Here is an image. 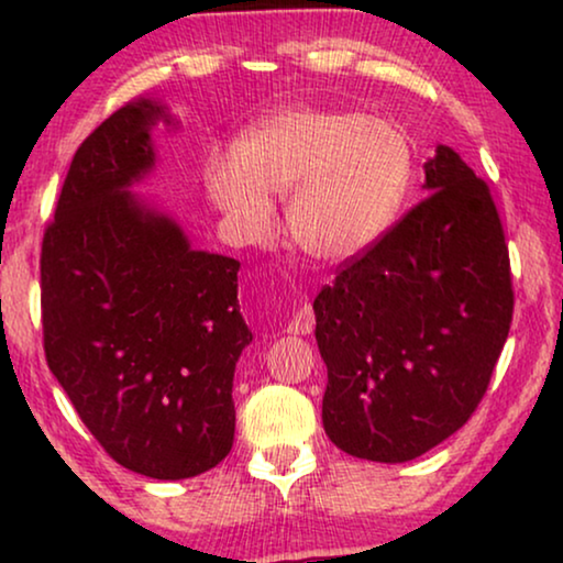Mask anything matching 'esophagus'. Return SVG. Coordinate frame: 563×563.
<instances>
[{
    "instance_id": "34e87169",
    "label": "esophagus",
    "mask_w": 563,
    "mask_h": 563,
    "mask_svg": "<svg viewBox=\"0 0 563 563\" xmlns=\"http://www.w3.org/2000/svg\"><path fill=\"white\" fill-rule=\"evenodd\" d=\"M314 330V312L310 305H299L295 318L287 322V333L291 335H310Z\"/></svg>"
}]
</instances>
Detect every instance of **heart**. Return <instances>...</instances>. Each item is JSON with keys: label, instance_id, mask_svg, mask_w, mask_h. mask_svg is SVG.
Wrapping results in <instances>:
<instances>
[{"label": "heart", "instance_id": "1", "mask_svg": "<svg viewBox=\"0 0 563 563\" xmlns=\"http://www.w3.org/2000/svg\"><path fill=\"white\" fill-rule=\"evenodd\" d=\"M412 176V148L382 118L295 107L258 122L238 156L207 164V187L249 235L272 228L268 195L287 199L291 241L307 256L349 261L395 222Z\"/></svg>", "mask_w": 563, "mask_h": 563}]
</instances>
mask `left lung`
Instances as JSON below:
<instances>
[{"mask_svg":"<svg viewBox=\"0 0 563 563\" xmlns=\"http://www.w3.org/2000/svg\"><path fill=\"white\" fill-rule=\"evenodd\" d=\"M426 189L312 305L325 433L382 464L422 456L472 418L512 322L510 253L487 181L438 145Z\"/></svg>","mask_w":563,"mask_h":563,"instance_id":"left-lung-1","label":"left lung"}]
</instances>
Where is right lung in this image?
<instances>
[{
    "label": "right lung",
    "instance_id": "obj_1",
    "mask_svg": "<svg viewBox=\"0 0 563 563\" xmlns=\"http://www.w3.org/2000/svg\"><path fill=\"white\" fill-rule=\"evenodd\" d=\"M161 107L128 104L74 153L43 233L48 368L97 443L130 472L189 479L233 449V374L251 330L235 258L125 191L153 166Z\"/></svg>",
    "mask_w": 563,
    "mask_h": 563
}]
</instances>
